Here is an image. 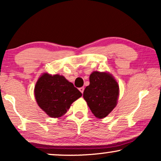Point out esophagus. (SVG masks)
I'll return each mask as SVG.
<instances>
[{
    "instance_id": "34e87169",
    "label": "esophagus",
    "mask_w": 161,
    "mask_h": 161,
    "mask_svg": "<svg viewBox=\"0 0 161 161\" xmlns=\"http://www.w3.org/2000/svg\"><path fill=\"white\" fill-rule=\"evenodd\" d=\"M79 90L81 91V93H83V92H84V90H85L84 87H79Z\"/></svg>"
}]
</instances>
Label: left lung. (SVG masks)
<instances>
[{
    "label": "left lung",
    "mask_w": 161,
    "mask_h": 161,
    "mask_svg": "<svg viewBox=\"0 0 161 161\" xmlns=\"http://www.w3.org/2000/svg\"><path fill=\"white\" fill-rule=\"evenodd\" d=\"M90 85L85 87L83 97L96 117H107L117 104L119 85L109 73L93 71Z\"/></svg>",
    "instance_id": "8db88e82"
}]
</instances>
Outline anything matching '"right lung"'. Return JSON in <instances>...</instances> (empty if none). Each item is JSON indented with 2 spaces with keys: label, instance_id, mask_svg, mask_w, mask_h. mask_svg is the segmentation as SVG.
I'll use <instances>...</instances> for the list:
<instances>
[{
  "label": "right lung",
  "instance_id": "right-lung-1",
  "mask_svg": "<svg viewBox=\"0 0 161 161\" xmlns=\"http://www.w3.org/2000/svg\"><path fill=\"white\" fill-rule=\"evenodd\" d=\"M35 97L38 106L49 117H61L71 104L82 97V93L64 76L44 73L36 82Z\"/></svg>",
  "mask_w": 161,
  "mask_h": 161
}]
</instances>
